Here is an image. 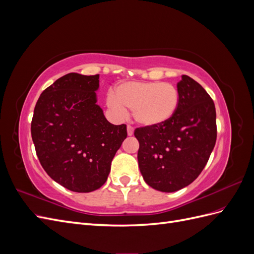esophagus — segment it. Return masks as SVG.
<instances>
[{
	"label": "esophagus",
	"mask_w": 254,
	"mask_h": 254,
	"mask_svg": "<svg viewBox=\"0 0 254 254\" xmlns=\"http://www.w3.org/2000/svg\"><path fill=\"white\" fill-rule=\"evenodd\" d=\"M133 132H134V130H133V128L130 126V125H128L127 126V133H128V135L130 136V135H132L133 134Z\"/></svg>",
	"instance_id": "34e87169"
}]
</instances>
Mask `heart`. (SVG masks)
Listing matches in <instances>:
<instances>
[{"label": "heart", "mask_w": 254, "mask_h": 254, "mask_svg": "<svg viewBox=\"0 0 254 254\" xmlns=\"http://www.w3.org/2000/svg\"><path fill=\"white\" fill-rule=\"evenodd\" d=\"M118 117L132 110L137 124L157 128L170 122L180 106V93L174 84L162 81H125L119 83L107 99Z\"/></svg>", "instance_id": "obj_1"}]
</instances>
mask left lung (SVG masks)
Instances as JSON below:
<instances>
[{"mask_svg":"<svg viewBox=\"0 0 254 254\" xmlns=\"http://www.w3.org/2000/svg\"><path fill=\"white\" fill-rule=\"evenodd\" d=\"M180 106L175 117L157 128H136L137 162L144 181L173 193L200 175L216 143V110L211 96L188 75L177 83Z\"/></svg>","mask_w":254,"mask_h":254,"instance_id":"8db88e82","label":"left lung"}]
</instances>
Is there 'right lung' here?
I'll return each instance as SVG.
<instances>
[{
  "label": "right lung",
  "mask_w": 254,
  "mask_h": 254,
  "mask_svg": "<svg viewBox=\"0 0 254 254\" xmlns=\"http://www.w3.org/2000/svg\"><path fill=\"white\" fill-rule=\"evenodd\" d=\"M99 75L66 74L45 89L34 110L32 137L51 178L76 193L107 181L112 159L126 139V125L107 121L97 105Z\"/></svg>",
  "instance_id": "obj_1"
}]
</instances>
